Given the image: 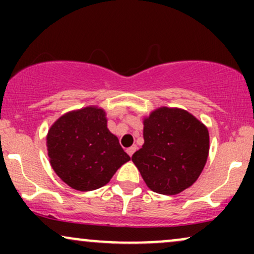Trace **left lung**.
Wrapping results in <instances>:
<instances>
[{
	"label": "left lung",
	"mask_w": 254,
	"mask_h": 254,
	"mask_svg": "<svg viewBox=\"0 0 254 254\" xmlns=\"http://www.w3.org/2000/svg\"><path fill=\"white\" fill-rule=\"evenodd\" d=\"M49 157L56 174L78 191L103 188L130 156L107 129L106 115L97 107L64 115L51 127Z\"/></svg>",
	"instance_id": "left-lung-1"
}]
</instances>
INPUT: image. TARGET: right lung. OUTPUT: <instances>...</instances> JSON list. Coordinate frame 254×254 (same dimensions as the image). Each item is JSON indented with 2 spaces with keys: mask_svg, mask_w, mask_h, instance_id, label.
I'll return each mask as SVG.
<instances>
[{
  "mask_svg": "<svg viewBox=\"0 0 254 254\" xmlns=\"http://www.w3.org/2000/svg\"><path fill=\"white\" fill-rule=\"evenodd\" d=\"M144 144L132 162L151 191L177 194L202 173L209 153V133L182 110L159 109L144 121Z\"/></svg>",
  "mask_w": 254,
  "mask_h": 254,
  "instance_id": "obj_1",
  "label": "right lung"
}]
</instances>
